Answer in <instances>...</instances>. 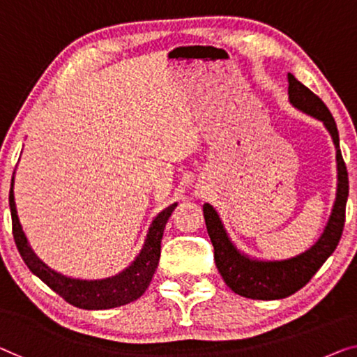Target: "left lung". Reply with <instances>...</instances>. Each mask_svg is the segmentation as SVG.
Listing matches in <instances>:
<instances>
[{"mask_svg": "<svg viewBox=\"0 0 357 357\" xmlns=\"http://www.w3.org/2000/svg\"><path fill=\"white\" fill-rule=\"evenodd\" d=\"M289 99L298 110L321 120L331 132L337 149L338 189L337 199L321 238L305 253L282 261H258L245 257L234 247L216 210L204 205L206 231L215 248V263L227 287L237 295L252 300H280L303 289L319 268L337 248L344 226V211L348 200V169L340 151L338 130L331 110L322 99L289 73Z\"/></svg>", "mask_w": 357, "mask_h": 357, "instance_id": "8db88e82", "label": "left lung"}]
</instances>
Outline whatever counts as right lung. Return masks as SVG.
<instances>
[{
  "label": "right lung",
  "instance_id": "1",
  "mask_svg": "<svg viewBox=\"0 0 357 357\" xmlns=\"http://www.w3.org/2000/svg\"><path fill=\"white\" fill-rule=\"evenodd\" d=\"M14 178L10 183L9 190V208L10 218H13V236L15 247H17L20 257L31 273L40 278L45 284L61 295L63 300L70 305L82 307V310H110V307L123 306L128 303L135 301L144 294L151 284L152 275L155 273L158 259H160V243L163 237V229L167 226L168 218L172 216L173 210L178 204L169 205L152 221L151 229H149L147 238L142 247L141 253L137 255L131 266H128L120 274L112 275L107 279L100 280H79L66 278L41 261L33 253L26 242L25 234L20 227L17 210H15L14 202Z\"/></svg>",
  "mask_w": 357,
  "mask_h": 357
}]
</instances>
